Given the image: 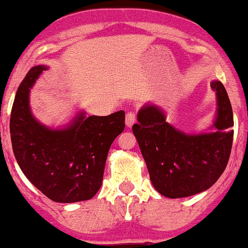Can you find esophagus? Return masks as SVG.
<instances>
[{"label": "esophagus", "instance_id": "obj_1", "mask_svg": "<svg viewBox=\"0 0 248 248\" xmlns=\"http://www.w3.org/2000/svg\"><path fill=\"white\" fill-rule=\"evenodd\" d=\"M135 122H136V114H135V112H129V113H126V118H125V124H126V126H132Z\"/></svg>", "mask_w": 248, "mask_h": 248}]
</instances>
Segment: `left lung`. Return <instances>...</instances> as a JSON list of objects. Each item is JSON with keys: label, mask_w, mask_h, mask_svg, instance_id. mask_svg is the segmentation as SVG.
Returning <instances> with one entry per match:
<instances>
[{"label": "left lung", "mask_w": 248, "mask_h": 248, "mask_svg": "<svg viewBox=\"0 0 248 248\" xmlns=\"http://www.w3.org/2000/svg\"><path fill=\"white\" fill-rule=\"evenodd\" d=\"M216 117L211 131L187 134L166 122L161 107L147 104L137 113L132 132L155 190L168 198H183L208 190L221 177L233 144V109L226 88L211 81Z\"/></svg>", "instance_id": "obj_1"}]
</instances>
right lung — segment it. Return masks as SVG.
I'll use <instances>...</instances> for the list:
<instances>
[{
  "label": "right lung",
  "instance_id": "obj_1",
  "mask_svg": "<svg viewBox=\"0 0 248 248\" xmlns=\"http://www.w3.org/2000/svg\"><path fill=\"white\" fill-rule=\"evenodd\" d=\"M46 65H35L16 91L10 113V139L17 165L35 187L57 203L93 198L100 188L109 147L125 127V112L86 116L52 129L35 119L30 92Z\"/></svg>",
  "mask_w": 248,
  "mask_h": 248
}]
</instances>
